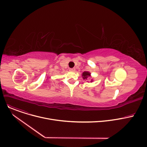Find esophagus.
Listing matches in <instances>:
<instances>
[{
  "label": "esophagus",
  "instance_id": "1",
  "mask_svg": "<svg viewBox=\"0 0 147 147\" xmlns=\"http://www.w3.org/2000/svg\"><path fill=\"white\" fill-rule=\"evenodd\" d=\"M70 70L71 71H74L76 70V69L75 68H71V69H70Z\"/></svg>",
  "mask_w": 147,
  "mask_h": 147
}]
</instances>
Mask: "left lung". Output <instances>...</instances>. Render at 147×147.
<instances>
[{
    "label": "left lung",
    "mask_w": 147,
    "mask_h": 147,
    "mask_svg": "<svg viewBox=\"0 0 147 147\" xmlns=\"http://www.w3.org/2000/svg\"><path fill=\"white\" fill-rule=\"evenodd\" d=\"M82 78L83 80H88V78H89V77L90 76V73L88 71H84L82 74Z\"/></svg>",
    "instance_id": "8db88e82"
}]
</instances>
